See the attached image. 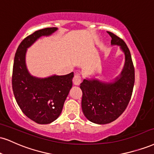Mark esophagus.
<instances>
[{"label":"esophagus","mask_w":154,"mask_h":154,"mask_svg":"<svg viewBox=\"0 0 154 154\" xmlns=\"http://www.w3.org/2000/svg\"><path fill=\"white\" fill-rule=\"evenodd\" d=\"M82 78L79 75H75L73 78V83L75 85H79L81 83Z\"/></svg>","instance_id":"34e87169"}]
</instances>
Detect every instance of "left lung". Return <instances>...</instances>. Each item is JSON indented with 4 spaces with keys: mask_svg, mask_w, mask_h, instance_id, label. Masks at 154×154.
<instances>
[{
    "mask_svg": "<svg viewBox=\"0 0 154 154\" xmlns=\"http://www.w3.org/2000/svg\"><path fill=\"white\" fill-rule=\"evenodd\" d=\"M112 45L120 46L125 54V64L119 77L112 82L97 79H85L80 84L82 91V109L90 121L107 124L116 120L130 102L135 82V69L130 50L123 39L110 31Z\"/></svg>",
    "mask_w": 154,
    "mask_h": 154,
    "instance_id": "obj_1",
    "label": "left lung"
}]
</instances>
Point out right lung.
Listing matches in <instances>:
<instances>
[{"label":"right lung","mask_w":154,"mask_h":154,"mask_svg":"<svg viewBox=\"0 0 154 154\" xmlns=\"http://www.w3.org/2000/svg\"><path fill=\"white\" fill-rule=\"evenodd\" d=\"M57 28H46L26 37L19 44L14 57L12 88L22 112L38 124H49L60 116L63 105L72 87L74 73L38 78L31 75L26 65V54L41 36H48Z\"/></svg>","instance_id":"1"}]
</instances>
